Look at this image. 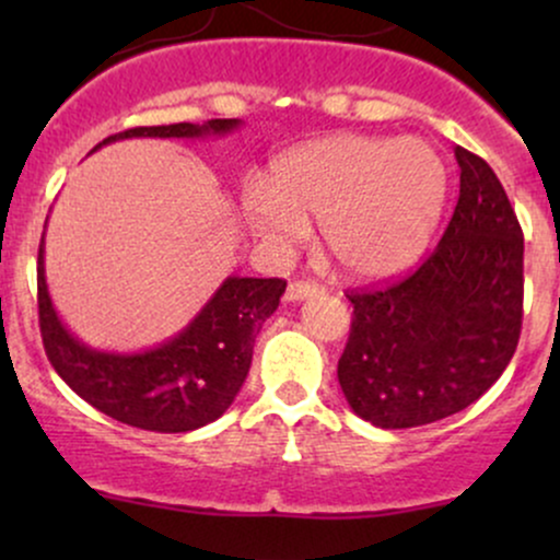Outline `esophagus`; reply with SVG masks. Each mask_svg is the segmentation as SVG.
<instances>
[{
	"instance_id": "esophagus-1",
	"label": "esophagus",
	"mask_w": 560,
	"mask_h": 560,
	"mask_svg": "<svg viewBox=\"0 0 560 560\" xmlns=\"http://www.w3.org/2000/svg\"><path fill=\"white\" fill-rule=\"evenodd\" d=\"M320 287L316 281H292V284L287 287V300L289 302H298V300H305V298H313V294H318Z\"/></svg>"
}]
</instances>
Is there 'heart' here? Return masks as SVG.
<instances>
[{"instance_id": "obj_1", "label": "heart", "mask_w": 560, "mask_h": 560, "mask_svg": "<svg viewBox=\"0 0 560 560\" xmlns=\"http://www.w3.org/2000/svg\"><path fill=\"white\" fill-rule=\"evenodd\" d=\"M445 199L447 168L432 144L337 133L276 160L242 213L273 253L298 247L318 221L320 249L352 279L376 281L421 258Z\"/></svg>"}]
</instances>
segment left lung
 <instances>
[{
    "label": "left lung",
    "mask_w": 560,
    "mask_h": 560,
    "mask_svg": "<svg viewBox=\"0 0 560 560\" xmlns=\"http://www.w3.org/2000/svg\"><path fill=\"white\" fill-rule=\"evenodd\" d=\"M460 195L413 273L347 292L352 324L337 376L347 402L382 429L423 427L477 402L516 352L524 234L494 171L455 147Z\"/></svg>",
    "instance_id": "8db88e82"
}]
</instances>
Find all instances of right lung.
<instances>
[{
	"label": "right lung",
	"mask_w": 560,
	"mask_h": 560,
	"mask_svg": "<svg viewBox=\"0 0 560 560\" xmlns=\"http://www.w3.org/2000/svg\"><path fill=\"white\" fill-rule=\"evenodd\" d=\"M236 126V118H215L202 126H139L113 133L92 152L118 139L221 137ZM36 287L44 352L62 382L115 421L147 432L176 434L191 432L226 413L247 378L255 337L279 307L287 281L229 276L182 334L155 350L133 355L92 350L62 326L44 279V236L38 244Z\"/></svg>",
	"instance_id": "add662e5"
}]
</instances>
